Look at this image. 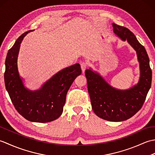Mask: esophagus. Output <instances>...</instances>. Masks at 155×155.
Wrapping results in <instances>:
<instances>
[{"label": "esophagus", "mask_w": 155, "mask_h": 155, "mask_svg": "<svg viewBox=\"0 0 155 155\" xmlns=\"http://www.w3.org/2000/svg\"><path fill=\"white\" fill-rule=\"evenodd\" d=\"M81 69H82V71H83V72H84V71L86 70L87 67H88V64L87 63V62H82L81 64Z\"/></svg>", "instance_id": "esophagus-1"}]
</instances>
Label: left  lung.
<instances>
[{
  "instance_id": "left-lung-1",
  "label": "left lung",
  "mask_w": 155,
  "mask_h": 155,
  "mask_svg": "<svg viewBox=\"0 0 155 155\" xmlns=\"http://www.w3.org/2000/svg\"><path fill=\"white\" fill-rule=\"evenodd\" d=\"M113 28L117 37L123 41H127L136 51L140 68L139 82L128 89L120 90L110 86L91 68L85 71V76L94 113L103 119L120 122L132 117L142 107L150 88L152 71L145 48L133 32L114 23Z\"/></svg>"
}]
</instances>
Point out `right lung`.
Returning <instances> with one entry per match:
<instances>
[{
  "label": "right lung",
  "mask_w": 155,
  "mask_h": 155,
  "mask_svg": "<svg viewBox=\"0 0 155 155\" xmlns=\"http://www.w3.org/2000/svg\"><path fill=\"white\" fill-rule=\"evenodd\" d=\"M28 31L19 37L8 50L5 61V83L12 103L20 114L35 123H48L61 116L67 92L81 74V66L76 63L62 69L47 81L38 90L26 87L18 69V57L23 38Z\"/></svg>",
  "instance_id": "1"
}]
</instances>
